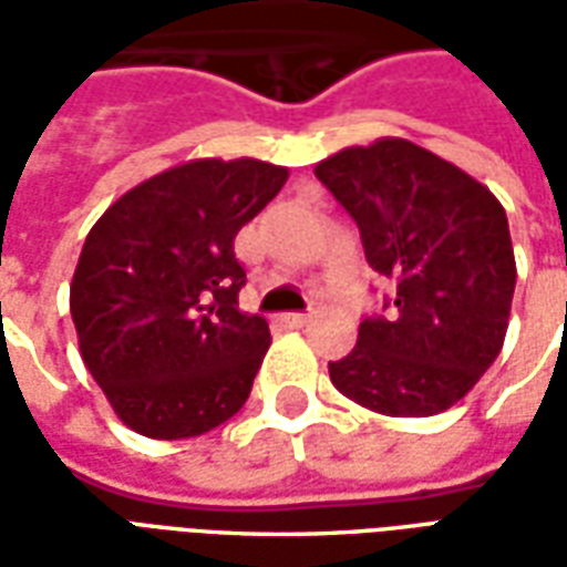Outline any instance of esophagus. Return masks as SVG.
I'll return each instance as SVG.
<instances>
[{
    "instance_id": "1",
    "label": "esophagus",
    "mask_w": 567,
    "mask_h": 567,
    "mask_svg": "<svg viewBox=\"0 0 567 567\" xmlns=\"http://www.w3.org/2000/svg\"><path fill=\"white\" fill-rule=\"evenodd\" d=\"M282 321L288 328H307L309 316L307 312H288V316H282Z\"/></svg>"
}]
</instances>
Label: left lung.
Wrapping results in <instances>:
<instances>
[{
	"mask_svg": "<svg viewBox=\"0 0 567 567\" xmlns=\"http://www.w3.org/2000/svg\"><path fill=\"white\" fill-rule=\"evenodd\" d=\"M389 282L382 312L331 361V382L382 416H434L498 358L516 288L511 227L495 194L406 140L346 148L316 166Z\"/></svg>",
	"mask_w": 567,
	"mask_h": 567,
	"instance_id": "left-lung-1",
	"label": "left lung"
}]
</instances>
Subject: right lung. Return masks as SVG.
Wrapping results in <instances>:
<instances>
[{"mask_svg":"<svg viewBox=\"0 0 567 567\" xmlns=\"http://www.w3.org/2000/svg\"><path fill=\"white\" fill-rule=\"evenodd\" d=\"M285 178V166L251 157L182 163L93 224L69 307L81 358L124 425L199 437L248 401L270 328L239 309L234 239Z\"/></svg>","mask_w":567,"mask_h":567,"instance_id":"right-lung-1","label":"right lung"}]
</instances>
